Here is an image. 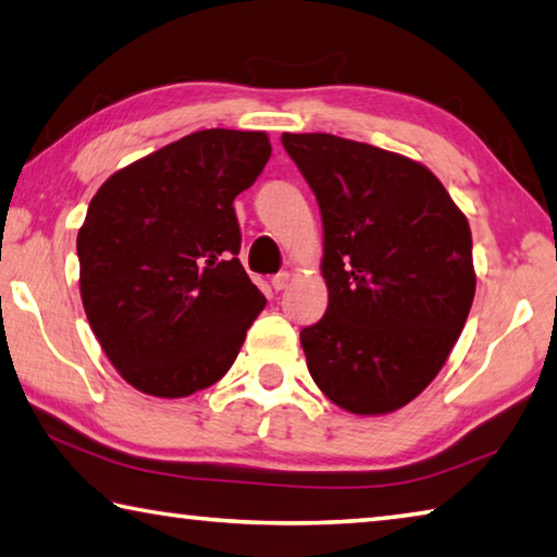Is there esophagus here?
<instances>
[{
  "mask_svg": "<svg viewBox=\"0 0 557 557\" xmlns=\"http://www.w3.org/2000/svg\"><path fill=\"white\" fill-rule=\"evenodd\" d=\"M287 282H289V272H277L275 277H272V287H275L277 292H282L287 287Z\"/></svg>",
  "mask_w": 557,
  "mask_h": 557,
  "instance_id": "obj_1",
  "label": "esophagus"
}]
</instances>
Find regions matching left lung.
<instances>
[{
  "mask_svg": "<svg viewBox=\"0 0 557 557\" xmlns=\"http://www.w3.org/2000/svg\"><path fill=\"white\" fill-rule=\"evenodd\" d=\"M319 203L329 305L299 332L338 408L408 405L445 366L474 301L471 231L428 166L326 132L282 135Z\"/></svg>",
  "mask_w": 557,
  "mask_h": 557,
  "instance_id": "left-lung-1",
  "label": "left lung"
}]
</instances>
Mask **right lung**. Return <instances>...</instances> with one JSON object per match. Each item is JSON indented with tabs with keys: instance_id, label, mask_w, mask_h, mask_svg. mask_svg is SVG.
<instances>
[{
	"instance_id": "right-lung-1",
	"label": "right lung",
	"mask_w": 557,
	"mask_h": 557,
	"mask_svg": "<svg viewBox=\"0 0 557 557\" xmlns=\"http://www.w3.org/2000/svg\"><path fill=\"white\" fill-rule=\"evenodd\" d=\"M265 132L201 129L120 169L78 231L81 297L122 379L157 398L221 381L265 307L240 260L233 199L256 184Z\"/></svg>"
}]
</instances>
